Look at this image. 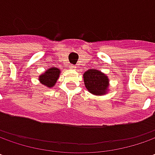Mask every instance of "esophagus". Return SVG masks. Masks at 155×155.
Instances as JSON below:
<instances>
[{
  "label": "esophagus",
  "instance_id": "obj_1",
  "mask_svg": "<svg viewBox=\"0 0 155 155\" xmlns=\"http://www.w3.org/2000/svg\"><path fill=\"white\" fill-rule=\"evenodd\" d=\"M70 68L75 70V69H76V65H71V66H70Z\"/></svg>",
  "mask_w": 155,
  "mask_h": 155
}]
</instances>
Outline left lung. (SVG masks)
Masks as SVG:
<instances>
[{"instance_id": "8db88e82", "label": "left lung", "mask_w": 155, "mask_h": 155, "mask_svg": "<svg viewBox=\"0 0 155 155\" xmlns=\"http://www.w3.org/2000/svg\"><path fill=\"white\" fill-rule=\"evenodd\" d=\"M84 81L86 89L91 94L100 96L108 91L109 78L97 70H88L84 74Z\"/></svg>"}]
</instances>
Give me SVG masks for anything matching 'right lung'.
Listing matches in <instances>:
<instances>
[{
    "instance_id": "obj_1",
    "label": "right lung",
    "mask_w": 155,
    "mask_h": 155,
    "mask_svg": "<svg viewBox=\"0 0 155 155\" xmlns=\"http://www.w3.org/2000/svg\"><path fill=\"white\" fill-rule=\"evenodd\" d=\"M59 73H60V70L56 67L48 69L45 73L39 76V82L45 86L51 88L55 85L58 78H59Z\"/></svg>"
}]
</instances>
